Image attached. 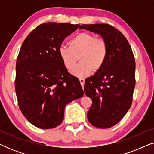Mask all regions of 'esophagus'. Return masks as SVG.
<instances>
[{
    "mask_svg": "<svg viewBox=\"0 0 154 154\" xmlns=\"http://www.w3.org/2000/svg\"><path fill=\"white\" fill-rule=\"evenodd\" d=\"M79 81H80V83H81V85L82 86V88L83 89L84 83H85V79H80Z\"/></svg>",
    "mask_w": 154,
    "mask_h": 154,
    "instance_id": "34e87169",
    "label": "esophagus"
}]
</instances>
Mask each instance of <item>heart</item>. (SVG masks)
Wrapping results in <instances>:
<instances>
[{
  "instance_id": "obj_1",
  "label": "heart",
  "mask_w": 154,
  "mask_h": 154,
  "mask_svg": "<svg viewBox=\"0 0 154 154\" xmlns=\"http://www.w3.org/2000/svg\"><path fill=\"white\" fill-rule=\"evenodd\" d=\"M69 48L61 46L58 54L62 64L68 70L74 66L79 59L80 64L71 73L74 76L83 79L89 75L92 71L102 69L108 56V46L103 39L96 38L92 33L81 32L71 39Z\"/></svg>"
}]
</instances>
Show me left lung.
<instances>
[{
  "label": "left lung",
  "mask_w": 154,
  "mask_h": 154,
  "mask_svg": "<svg viewBox=\"0 0 154 154\" xmlns=\"http://www.w3.org/2000/svg\"><path fill=\"white\" fill-rule=\"evenodd\" d=\"M100 35L108 46V56L102 69L85 80L84 92L92 104L88 119L99 128L117 124L129 110L135 85V61L129 43L119 30L109 24H82Z\"/></svg>",
  "instance_id": "left-lung-1"
}]
</instances>
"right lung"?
Segmentation results:
<instances>
[{
  "instance_id": "right-lung-1",
  "label": "right lung",
  "mask_w": 154,
  "mask_h": 154,
  "mask_svg": "<svg viewBox=\"0 0 154 154\" xmlns=\"http://www.w3.org/2000/svg\"><path fill=\"white\" fill-rule=\"evenodd\" d=\"M79 24L49 22L33 30L23 42L16 62L15 92L25 118L42 129L60 125L66 105L83 90L58 54L65 38Z\"/></svg>"
}]
</instances>
